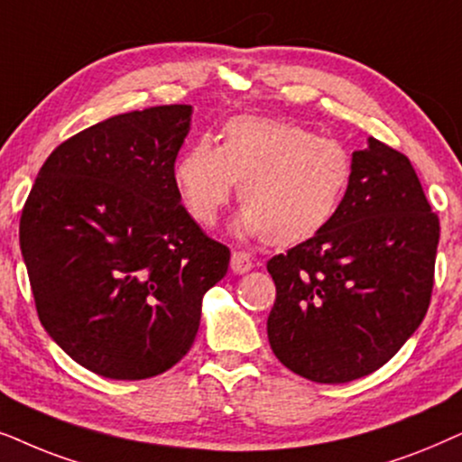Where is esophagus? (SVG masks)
<instances>
[{
	"mask_svg": "<svg viewBox=\"0 0 462 462\" xmlns=\"http://www.w3.org/2000/svg\"><path fill=\"white\" fill-rule=\"evenodd\" d=\"M230 268L235 274H245L254 268V260H251V255L243 254V251H235L230 257Z\"/></svg>",
	"mask_w": 462,
	"mask_h": 462,
	"instance_id": "esophagus-1",
	"label": "esophagus"
}]
</instances>
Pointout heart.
<instances>
[{"label":"heart","mask_w":462,"mask_h":462,"mask_svg":"<svg viewBox=\"0 0 462 462\" xmlns=\"http://www.w3.org/2000/svg\"><path fill=\"white\" fill-rule=\"evenodd\" d=\"M353 180V158L340 141L302 125L238 116L221 145L200 137L173 164V183L188 213L213 226L238 183V236L298 245L334 219Z\"/></svg>","instance_id":"1"}]
</instances>
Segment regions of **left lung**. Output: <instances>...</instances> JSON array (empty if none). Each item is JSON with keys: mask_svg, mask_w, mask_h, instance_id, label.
<instances>
[{"mask_svg": "<svg viewBox=\"0 0 462 462\" xmlns=\"http://www.w3.org/2000/svg\"><path fill=\"white\" fill-rule=\"evenodd\" d=\"M439 219L403 153L370 137L319 235L268 262L270 348L298 376L342 384L383 367L431 302Z\"/></svg>", "mask_w": 462, "mask_h": 462, "instance_id": "8db88e82", "label": "left lung"}]
</instances>
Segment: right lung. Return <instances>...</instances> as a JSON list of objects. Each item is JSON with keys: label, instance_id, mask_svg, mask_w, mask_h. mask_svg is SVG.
Returning a JSON list of instances; mask_svg holds the SVG:
<instances>
[{"label": "right lung", "instance_id": "add662e5", "mask_svg": "<svg viewBox=\"0 0 462 462\" xmlns=\"http://www.w3.org/2000/svg\"><path fill=\"white\" fill-rule=\"evenodd\" d=\"M192 106L120 114L73 134L35 177L21 254L48 336L86 370L143 380L192 346L230 249L189 217L173 164Z\"/></svg>", "mask_w": 462, "mask_h": 462}]
</instances>
